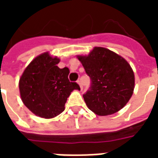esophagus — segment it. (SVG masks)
Instances as JSON below:
<instances>
[{"label":"esophagus","mask_w":158,"mask_h":158,"mask_svg":"<svg viewBox=\"0 0 158 158\" xmlns=\"http://www.w3.org/2000/svg\"><path fill=\"white\" fill-rule=\"evenodd\" d=\"M77 83H78V84H79V86H80V89H83V86H82V85H81V81H80V80H77Z\"/></svg>","instance_id":"esophagus-1"}]
</instances>
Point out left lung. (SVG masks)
Returning <instances> with one entry per match:
<instances>
[{
    "instance_id": "obj_1",
    "label": "left lung",
    "mask_w": 158,
    "mask_h": 158,
    "mask_svg": "<svg viewBox=\"0 0 158 158\" xmlns=\"http://www.w3.org/2000/svg\"><path fill=\"white\" fill-rule=\"evenodd\" d=\"M78 59L90 78V87L83 95L89 110L106 116L122 109L132 96L135 75L125 59L103 47H95Z\"/></svg>"
}]
</instances>
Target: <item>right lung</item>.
Returning <instances> with one entry per match:
<instances>
[{"label": "right lung", "mask_w": 158, "mask_h": 158, "mask_svg": "<svg viewBox=\"0 0 158 158\" xmlns=\"http://www.w3.org/2000/svg\"><path fill=\"white\" fill-rule=\"evenodd\" d=\"M57 57L45 52L30 62L19 79L23 104L33 113L52 118L64 111L68 97L73 89H80L69 79V69H59Z\"/></svg>", "instance_id": "right-lung-1"}]
</instances>
